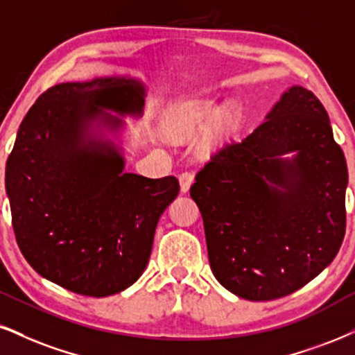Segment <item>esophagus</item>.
I'll return each mask as SVG.
<instances>
[{
	"instance_id": "esophagus-1",
	"label": "esophagus",
	"mask_w": 355,
	"mask_h": 355,
	"mask_svg": "<svg viewBox=\"0 0 355 355\" xmlns=\"http://www.w3.org/2000/svg\"><path fill=\"white\" fill-rule=\"evenodd\" d=\"M192 179H194V174H192L191 171H184V173L179 174V184H181V192L189 191Z\"/></svg>"
}]
</instances>
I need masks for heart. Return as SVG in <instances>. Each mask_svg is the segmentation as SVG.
<instances>
[{
  "mask_svg": "<svg viewBox=\"0 0 355 355\" xmlns=\"http://www.w3.org/2000/svg\"><path fill=\"white\" fill-rule=\"evenodd\" d=\"M222 115V110L214 105H204V107L196 108L186 113L181 120L178 121L176 128L181 133H194V131L202 130L207 125H211L214 120H217Z\"/></svg>",
  "mask_w": 355,
  "mask_h": 355,
  "instance_id": "b5f03b06",
  "label": "heart"
}]
</instances>
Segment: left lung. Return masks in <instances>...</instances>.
Wrapping results in <instances>:
<instances>
[{"label":"left lung","mask_w":355,"mask_h":355,"mask_svg":"<svg viewBox=\"0 0 355 355\" xmlns=\"http://www.w3.org/2000/svg\"><path fill=\"white\" fill-rule=\"evenodd\" d=\"M291 150V162L279 157ZM345 187L326 108L311 90L291 87L252 133L217 148L192 182L214 277L248 301L300 290L338 255Z\"/></svg>","instance_id":"1"}]
</instances>
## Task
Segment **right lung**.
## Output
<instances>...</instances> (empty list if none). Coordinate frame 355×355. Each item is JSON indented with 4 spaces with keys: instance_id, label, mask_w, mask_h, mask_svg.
Wrapping results in <instances>:
<instances>
[{
    "instance_id": "add662e5",
    "label": "right lung",
    "mask_w": 355,
    "mask_h": 355,
    "mask_svg": "<svg viewBox=\"0 0 355 355\" xmlns=\"http://www.w3.org/2000/svg\"><path fill=\"white\" fill-rule=\"evenodd\" d=\"M141 113L143 87L131 78L65 82L26 113L6 161L16 242L41 277L77 295L123 291L146 268L155 230L176 199L174 176L123 173V157L85 139L98 108ZM103 123L120 120L102 115Z\"/></svg>"
}]
</instances>
